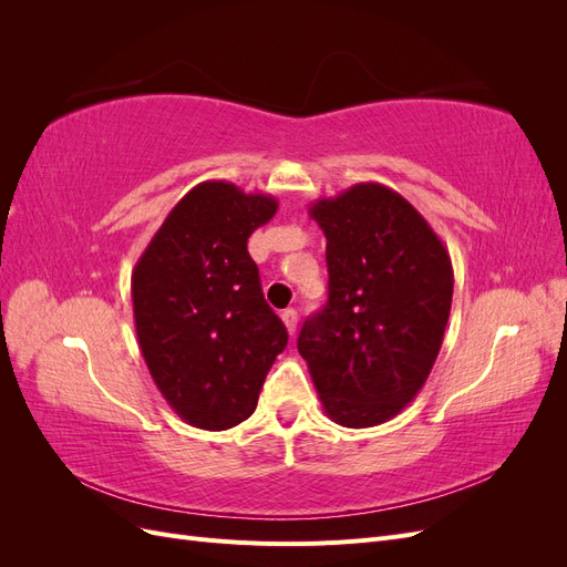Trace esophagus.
Segmentation results:
<instances>
[{"label": "esophagus", "instance_id": "esophagus-1", "mask_svg": "<svg viewBox=\"0 0 567 567\" xmlns=\"http://www.w3.org/2000/svg\"><path fill=\"white\" fill-rule=\"evenodd\" d=\"M281 319H284V323H286L288 333L293 336V333H296V326H298V312L293 310V307H288V310L281 312Z\"/></svg>", "mask_w": 567, "mask_h": 567}]
</instances>
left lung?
<instances>
[{"label": "left lung", "mask_w": 567, "mask_h": 567, "mask_svg": "<svg viewBox=\"0 0 567 567\" xmlns=\"http://www.w3.org/2000/svg\"><path fill=\"white\" fill-rule=\"evenodd\" d=\"M326 236L329 302L298 352L326 416L346 427L394 419L431 375L452 310L450 252L404 196L354 184L310 205Z\"/></svg>", "instance_id": "8db88e82"}]
</instances>
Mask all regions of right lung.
<instances>
[{"label": "right lung", "mask_w": 567, "mask_h": 567, "mask_svg": "<svg viewBox=\"0 0 567 567\" xmlns=\"http://www.w3.org/2000/svg\"><path fill=\"white\" fill-rule=\"evenodd\" d=\"M279 200L231 182H200L153 234L132 271L140 350L177 416L200 431L246 421L284 352V321L265 302L250 234Z\"/></svg>", "instance_id": "right-lung-1"}]
</instances>
